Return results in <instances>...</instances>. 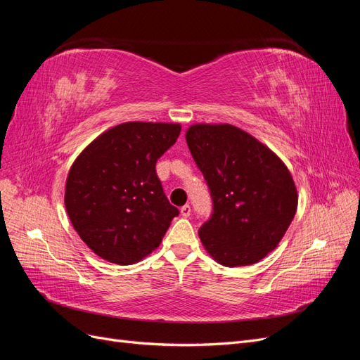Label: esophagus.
<instances>
[{"label": "esophagus", "instance_id": "obj_1", "mask_svg": "<svg viewBox=\"0 0 360 360\" xmlns=\"http://www.w3.org/2000/svg\"><path fill=\"white\" fill-rule=\"evenodd\" d=\"M180 213H181L183 217H189V216H191V205H189V204L183 205L181 209H180Z\"/></svg>", "mask_w": 360, "mask_h": 360}]
</instances>
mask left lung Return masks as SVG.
<instances>
[{
	"label": "left lung",
	"mask_w": 360,
	"mask_h": 360,
	"mask_svg": "<svg viewBox=\"0 0 360 360\" xmlns=\"http://www.w3.org/2000/svg\"><path fill=\"white\" fill-rule=\"evenodd\" d=\"M186 143L213 201L198 230L205 250L226 267L258 263L278 246L297 210L288 168L231 124H193Z\"/></svg>",
	"instance_id": "8db88e82"
}]
</instances>
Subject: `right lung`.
Instances as JSON below:
<instances>
[{
  "instance_id": "obj_1",
  "label": "right lung",
  "mask_w": 360,
  "mask_h": 360,
  "mask_svg": "<svg viewBox=\"0 0 360 360\" xmlns=\"http://www.w3.org/2000/svg\"><path fill=\"white\" fill-rule=\"evenodd\" d=\"M180 130L176 123L118 124L73 162L64 204L76 233L101 258L138 263L160 245L179 216L162 189L156 162Z\"/></svg>"
}]
</instances>
